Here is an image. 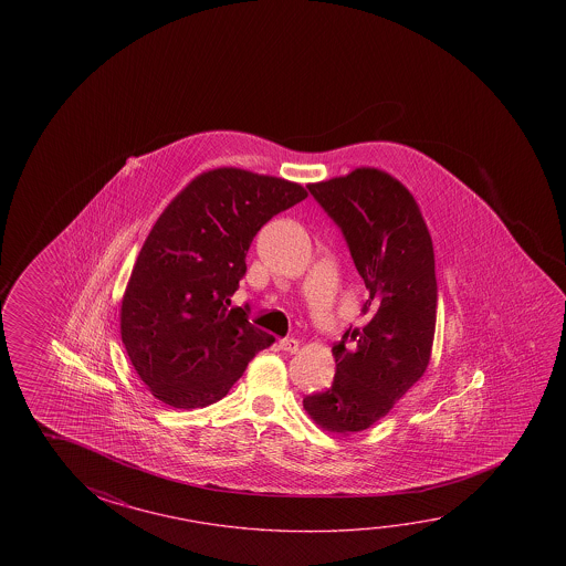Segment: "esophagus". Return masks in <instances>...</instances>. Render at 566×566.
<instances>
[{
	"mask_svg": "<svg viewBox=\"0 0 566 566\" xmlns=\"http://www.w3.org/2000/svg\"><path fill=\"white\" fill-rule=\"evenodd\" d=\"M297 347H300V342L294 339V337H286V339H280L279 349L286 353H296Z\"/></svg>",
	"mask_w": 566,
	"mask_h": 566,
	"instance_id": "esophagus-1",
	"label": "esophagus"
}]
</instances>
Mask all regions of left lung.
<instances>
[{
  "instance_id": "1",
  "label": "left lung",
  "mask_w": 566,
  "mask_h": 566,
  "mask_svg": "<svg viewBox=\"0 0 566 566\" xmlns=\"http://www.w3.org/2000/svg\"><path fill=\"white\" fill-rule=\"evenodd\" d=\"M337 224L365 280L367 322L334 347L332 387L307 395V415L325 430L359 432L385 417L417 382L434 342V251L412 195L379 169H355L307 186Z\"/></svg>"
}]
</instances>
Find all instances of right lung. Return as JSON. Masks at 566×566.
Instances as JSON below:
<instances>
[{
    "instance_id": "right-lung-1",
    "label": "right lung",
    "mask_w": 566,
    "mask_h": 566,
    "mask_svg": "<svg viewBox=\"0 0 566 566\" xmlns=\"http://www.w3.org/2000/svg\"><path fill=\"white\" fill-rule=\"evenodd\" d=\"M306 197L297 184L223 167L197 177L161 213L120 314L122 343L156 399L213 405L274 342L249 322V304L229 306L256 232Z\"/></svg>"
}]
</instances>
